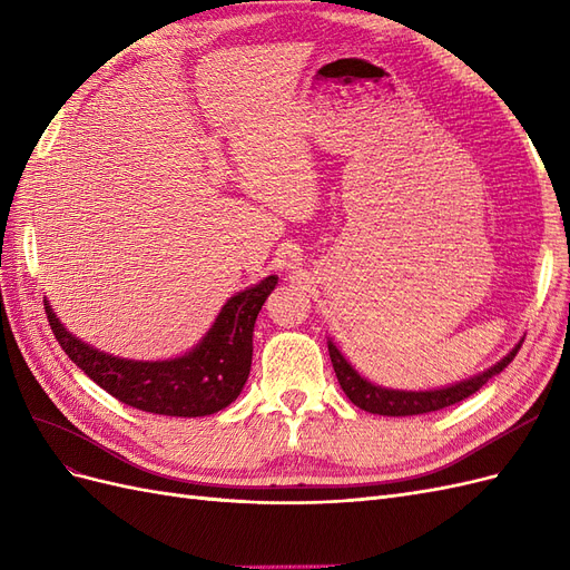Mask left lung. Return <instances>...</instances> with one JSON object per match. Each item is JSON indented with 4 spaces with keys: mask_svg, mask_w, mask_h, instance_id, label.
Masks as SVG:
<instances>
[{
    "mask_svg": "<svg viewBox=\"0 0 570 570\" xmlns=\"http://www.w3.org/2000/svg\"><path fill=\"white\" fill-rule=\"evenodd\" d=\"M519 350H521V342L515 344L502 361H497L494 366L469 377V381H461L440 390L411 392V390H387L381 385H373L371 381H366V377H361L350 361L342 356V352L335 347V344L327 340V352H331V361H333L340 387L350 396L352 404H356L358 409H364L368 413H377V416H419V413H430V411H440L444 406H452L465 400V396L475 394L490 381V377L502 373L511 364L513 356L519 354Z\"/></svg>",
    "mask_w": 570,
    "mask_h": 570,
    "instance_id": "1",
    "label": "left lung"
}]
</instances>
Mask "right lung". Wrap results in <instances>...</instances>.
Listing matches in <instances>:
<instances>
[{
    "label": "right lung",
    "mask_w": 570,
    "mask_h": 570,
    "mask_svg": "<svg viewBox=\"0 0 570 570\" xmlns=\"http://www.w3.org/2000/svg\"><path fill=\"white\" fill-rule=\"evenodd\" d=\"M278 285L268 275L233 295L195 350L166 361H135L99 352L63 327L45 299L47 321L73 364L118 402L159 416H212L233 404L252 368V335L258 312Z\"/></svg>",
    "instance_id": "1"
}]
</instances>
